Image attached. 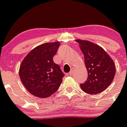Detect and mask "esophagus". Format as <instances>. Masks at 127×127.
Segmentation results:
<instances>
[{
	"label": "esophagus",
	"mask_w": 127,
	"mask_h": 127,
	"mask_svg": "<svg viewBox=\"0 0 127 127\" xmlns=\"http://www.w3.org/2000/svg\"><path fill=\"white\" fill-rule=\"evenodd\" d=\"M74 68H72L71 71H70V72L69 73V75H72L73 74V73H74Z\"/></svg>",
	"instance_id": "esophagus-1"
}]
</instances>
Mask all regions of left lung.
<instances>
[{
    "label": "left lung",
    "instance_id": "8db88e82",
    "mask_svg": "<svg viewBox=\"0 0 127 127\" xmlns=\"http://www.w3.org/2000/svg\"><path fill=\"white\" fill-rule=\"evenodd\" d=\"M85 59L88 79L80 85L85 93L95 95L103 92L112 83L116 66L111 56L98 45L85 40L76 39Z\"/></svg>",
    "mask_w": 127,
    "mask_h": 127
}]
</instances>
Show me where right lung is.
<instances>
[{
	"label": "right lung",
	"instance_id": "right-lung-1",
	"mask_svg": "<svg viewBox=\"0 0 127 127\" xmlns=\"http://www.w3.org/2000/svg\"><path fill=\"white\" fill-rule=\"evenodd\" d=\"M60 42L41 44L32 50L23 59L19 75L27 90L38 98H45L55 93L64 76L53 58Z\"/></svg>",
	"mask_w": 127,
	"mask_h": 127
}]
</instances>
